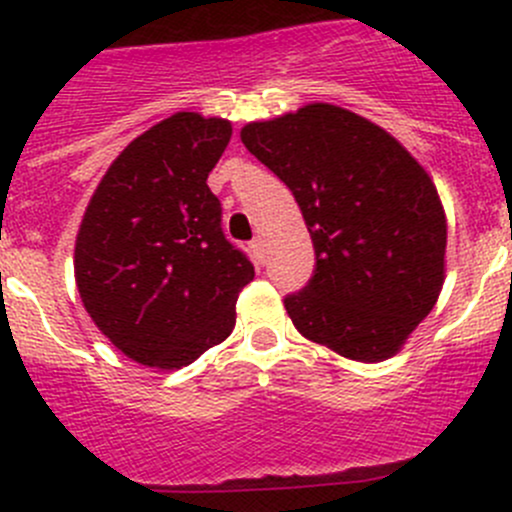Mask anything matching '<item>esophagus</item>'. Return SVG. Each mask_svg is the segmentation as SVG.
Masks as SVG:
<instances>
[{"label": "esophagus", "mask_w": 512, "mask_h": 512, "mask_svg": "<svg viewBox=\"0 0 512 512\" xmlns=\"http://www.w3.org/2000/svg\"><path fill=\"white\" fill-rule=\"evenodd\" d=\"M250 247H252V252H255L257 257H262V240H260V237H255V240L250 242Z\"/></svg>", "instance_id": "34e87169"}]
</instances>
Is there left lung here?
Listing matches in <instances>:
<instances>
[{
  "label": "left lung",
  "instance_id": "1",
  "mask_svg": "<svg viewBox=\"0 0 512 512\" xmlns=\"http://www.w3.org/2000/svg\"><path fill=\"white\" fill-rule=\"evenodd\" d=\"M240 138L292 190L312 237V280L285 299L297 332L364 364L399 354L446 280V213L426 168L332 103L252 121Z\"/></svg>",
  "mask_w": 512,
  "mask_h": 512
}]
</instances>
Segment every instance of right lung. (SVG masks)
I'll return each instance as SVG.
<instances>
[{
	"mask_svg": "<svg viewBox=\"0 0 512 512\" xmlns=\"http://www.w3.org/2000/svg\"><path fill=\"white\" fill-rule=\"evenodd\" d=\"M232 123L178 111L108 165L81 218L74 277L86 312L128 359L180 369L225 342L255 267L220 227L208 175Z\"/></svg>",
	"mask_w": 512,
	"mask_h": 512,
	"instance_id": "1",
	"label": "right lung"
}]
</instances>
